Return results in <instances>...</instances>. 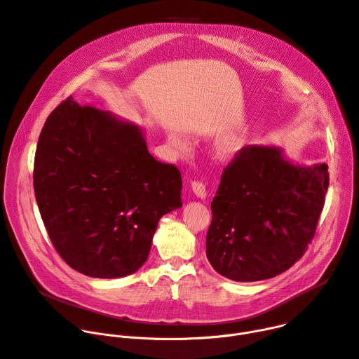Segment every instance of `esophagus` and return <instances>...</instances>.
Here are the masks:
<instances>
[{"mask_svg":"<svg viewBox=\"0 0 359 359\" xmlns=\"http://www.w3.org/2000/svg\"><path fill=\"white\" fill-rule=\"evenodd\" d=\"M191 190H193V193H194L197 197H200V198H204V197H206V194H208V191H206V184H204V183L200 182V180L191 182Z\"/></svg>","mask_w":359,"mask_h":359,"instance_id":"esophagus-1","label":"esophagus"}]
</instances>
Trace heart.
Masks as SVG:
<instances>
[{
	"mask_svg": "<svg viewBox=\"0 0 359 359\" xmlns=\"http://www.w3.org/2000/svg\"><path fill=\"white\" fill-rule=\"evenodd\" d=\"M240 149V144L236 140H227L220 146V155L224 158L233 156L234 153Z\"/></svg>",
	"mask_w": 359,
	"mask_h": 359,
	"instance_id": "obj_1",
	"label": "heart"
}]
</instances>
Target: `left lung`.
Listing matches in <instances>:
<instances>
[{
	"label": "left lung",
	"mask_w": 359,
	"mask_h": 359,
	"mask_svg": "<svg viewBox=\"0 0 359 359\" xmlns=\"http://www.w3.org/2000/svg\"><path fill=\"white\" fill-rule=\"evenodd\" d=\"M328 184L327 165L294 166L280 149L241 147L212 201L206 254L213 269L245 283L287 271L316 236Z\"/></svg>",
	"instance_id": "obj_1"
}]
</instances>
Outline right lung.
Listing matches in <instances>:
<instances>
[{"label":"right lung","instance_id":"obj_1","mask_svg":"<svg viewBox=\"0 0 359 359\" xmlns=\"http://www.w3.org/2000/svg\"><path fill=\"white\" fill-rule=\"evenodd\" d=\"M182 175L139 128L68 96L48 116L34 191L50 243L74 270L118 278L147 260L161 217L182 206Z\"/></svg>","mask_w":359,"mask_h":359}]
</instances>
